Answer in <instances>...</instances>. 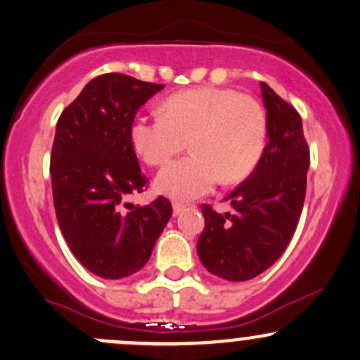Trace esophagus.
<instances>
[{"label": "esophagus", "mask_w": 360, "mask_h": 360, "mask_svg": "<svg viewBox=\"0 0 360 360\" xmlns=\"http://www.w3.org/2000/svg\"><path fill=\"white\" fill-rule=\"evenodd\" d=\"M172 210H174V215H179L181 212L186 210V205L179 203V201H174V203H172Z\"/></svg>", "instance_id": "esophagus-1"}]
</instances>
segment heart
<instances>
[{
    "label": "heart",
    "instance_id": "b5f03b06",
    "mask_svg": "<svg viewBox=\"0 0 360 360\" xmlns=\"http://www.w3.org/2000/svg\"><path fill=\"white\" fill-rule=\"evenodd\" d=\"M164 114L138 116L131 141L150 165H162L186 148L157 176V189L177 200L207 195L220 181L234 183L258 165L266 145L268 122L255 97L232 89L200 86L174 94Z\"/></svg>",
    "mask_w": 360,
    "mask_h": 360
}]
</instances>
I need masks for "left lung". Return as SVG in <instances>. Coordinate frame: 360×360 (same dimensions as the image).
<instances>
[{
    "mask_svg": "<svg viewBox=\"0 0 360 360\" xmlns=\"http://www.w3.org/2000/svg\"><path fill=\"white\" fill-rule=\"evenodd\" d=\"M262 96L268 141L251 176L225 198L234 213L222 215L201 205L198 256L210 274L231 282L255 278L282 256L306 196L309 148L301 116L263 82Z\"/></svg>",
    "mask_w": 360,
    "mask_h": 360,
    "instance_id": "1",
    "label": "left lung"
}]
</instances>
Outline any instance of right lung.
I'll list each match as a JSON object with an SVG mask.
<instances>
[{"label":"right lung","mask_w":360,"mask_h":360,"mask_svg":"<svg viewBox=\"0 0 360 360\" xmlns=\"http://www.w3.org/2000/svg\"><path fill=\"white\" fill-rule=\"evenodd\" d=\"M162 89L122 73L101 75L58 120L51 152L56 219L71 252L102 278L141 270L172 215L164 196L121 210L148 183L133 148L131 124Z\"/></svg>","instance_id":"add662e5"}]
</instances>
